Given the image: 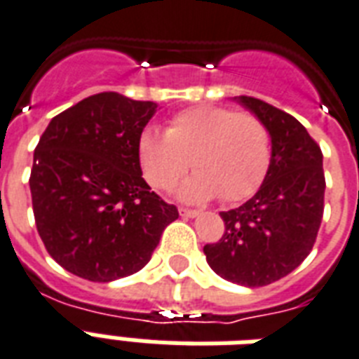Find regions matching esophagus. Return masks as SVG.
Wrapping results in <instances>:
<instances>
[{"label": "esophagus", "mask_w": 359, "mask_h": 359, "mask_svg": "<svg viewBox=\"0 0 359 359\" xmlns=\"http://www.w3.org/2000/svg\"><path fill=\"white\" fill-rule=\"evenodd\" d=\"M198 214H201V212H196V210L180 208V215H182V217H196Z\"/></svg>", "instance_id": "34e87169"}]
</instances>
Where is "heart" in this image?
I'll return each mask as SVG.
<instances>
[{
	"instance_id": "1",
	"label": "heart",
	"mask_w": 359,
	"mask_h": 359,
	"mask_svg": "<svg viewBox=\"0 0 359 359\" xmlns=\"http://www.w3.org/2000/svg\"><path fill=\"white\" fill-rule=\"evenodd\" d=\"M271 134L253 115L227 107L198 106L168 121L166 132L145 126L138 136V161L151 187L166 191L191 166L196 170L177 189L185 202L219 195L227 204L257 189L271 166Z\"/></svg>"
}]
</instances>
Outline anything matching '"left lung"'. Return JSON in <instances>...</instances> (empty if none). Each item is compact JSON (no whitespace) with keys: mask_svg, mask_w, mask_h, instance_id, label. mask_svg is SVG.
Instances as JSON below:
<instances>
[{"mask_svg":"<svg viewBox=\"0 0 359 359\" xmlns=\"http://www.w3.org/2000/svg\"><path fill=\"white\" fill-rule=\"evenodd\" d=\"M271 134V166L257 193L221 212L225 233L206 244V261L221 278L261 287L295 271L311 253L323 215V157L297 118L252 96H234Z\"/></svg>","mask_w":359,"mask_h":359,"instance_id":"left-lung-1","label":"left lung"}]
</instances>
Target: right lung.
Listing matches in <instances>:
<instances>
[{
  "label": "right lung",
  "instance_id": "obj_1",
  "mask_svg": "<svg viewBox=\"0 0 359 359\" xmlns=\"http://www.w3.org/2000/svg\"><path fill=\"white\" fill-rule=\"evenodd\" d=\"M157 109L100 93L56 115L39 138L29 176L37 233L79 278L113 282L138 272L180 217L140 168L138 136Z\"/></svg>",
  "mask_w": 359,
  "mask_h": 359
}]
</instances>
